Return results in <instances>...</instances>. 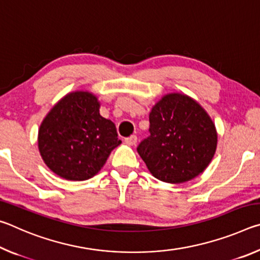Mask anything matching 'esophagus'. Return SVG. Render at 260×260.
<instances>
[{"mask_svg":"<svg viewBox=\"0 0 260 260\" xmlns=\"http://www.w3.org/2000/svg\"><path fill=\"white\" fill-rule=\"evenodd\" d=\"M136 142H138V136L136 135H131L125 139V143L128 144V146H134Z\"/></svg>","mask_w":260,"mask_h":260,"instance_id":"1","label":"esophagus"}]
</instances>
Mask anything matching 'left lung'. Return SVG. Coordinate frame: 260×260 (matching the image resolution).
Segmentation results:
<instances>
[{"mask_svg":"<svg viewBox=\"0 0 260 260\" xmlns=\"http://www.w3.org/2000/svg\"><path fill=\"white\" fill-rule=\"evenodd\" d=\"M150 135L138 146L148 170L158 180L182 183L208 167L217 148L209 114L187 95L169 94L149 114Z\"/></svg>","mask_w":260,"mask_h":260,"instance_id":"1","label":"left lung"}]
</instances>
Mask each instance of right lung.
I'll return each mask as SVG.
<instances>
[{
  "mask_svg": "<svg viewBox=\"0 0 260 260\" xmlns=\"http://www.w3.org/2000/svg\"><path fill=\"white\" fill-rule=\"evenodd\" d=\"M39 150L59 177L82 181L102 169L121 143L113 122L100 114V103L88 91H74L47 114L39 129Z\"/></svg>",
  "mask_w": 260,
  "mask_h": 260,
  "instance_id": "obj_1",
  "label": "right lung"
}]
</instances>
